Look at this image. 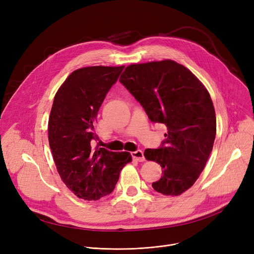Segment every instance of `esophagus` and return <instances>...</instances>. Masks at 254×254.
Masks as SVG:
<instances>
[{"mask_svg":"<svg viewBox=\"0 0 254 254\" xmlns=\"http://www.w3.org/2000/svg\"><path fill=\"white\" fill-rule=\"evenodd\" d=\"M131 157L137 161V162H143L144 161V156H143V153L142 151H135V152H132L131 153Z\"/></svg>","mask_w":254,"mask_h":254,"instance_id":"1","label":"esophagus"}]
</instances>
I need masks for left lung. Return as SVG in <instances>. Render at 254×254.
<instances>
[{"instance_id": "obj_1", "label": "left lung", "mask_w": 254, "mask_h": 254, "mask_svg": "<svg viewBox=\"0 0 254 254\" xmlns=\"http://www.w3.org/2000/svg\"><path fill=\"white\" fill-rule=\"evenodd\" d=\"M120 82L151 122L168 129L159 149L143 153L163 169L153 188L164 195H181L194 185L213 149L216 116L209 92L189 69L173 60L131 64Z\"/></svg>"}]
</instances>
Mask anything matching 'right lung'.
<instances>
[{"instance_id": "add662e5", "label": "right lung", "mask_w": 254, "mask_h": 254, "mask_svg": "<svg viewBox=\"0 0 254 254\" xmlns=\"http://www.w3.org/2000/svg\"><path fill=\"white\" fill-rule=\"evenodd\" d=\"M125 66H91L72 72L55 94L48 122L49 146L57 171L67 188L78 198L95 201L111 194L127 152L91 147L97 138L94 126L107 92Z\"/></svg>"}]
</instances>
